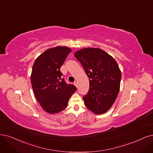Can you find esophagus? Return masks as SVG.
<instances>
[{
    "instance_id": "1",
    "label": "esophagus",
    "mask_w": 153,
    "mask_h": 153,
    "mask_svg": "<svg viewBox=\"0 0 153 153\" xmlns=\"http://www.w3.org/2000/svg\"><path fill=\"white\" fill-rule=\"evenodd\" d=\"M74 85L77 87V81H74Z\"/></svg>"
}]
</instances>
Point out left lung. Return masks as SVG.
Returning a JSON list of instances; mask_svg holds the SVG:
<instances>
[{
	"instance_id": "obj_1",
	"label": "left lung",
	"mask_w": 153,
	"mask_h": 153,
	"mask_svg": "<svg viewBox=\"0 0 153 153\" xmlns=\"http://www.w3.org/2000/svg\"><path fill=\"white\" fill-rule=\"evenodd\" d=\"M89 78V89L82 97L87 108L103 114L114 104L119 92L121 71L116 60L100 48H83L74 53Z\"/></svg>"
}]
</instances>
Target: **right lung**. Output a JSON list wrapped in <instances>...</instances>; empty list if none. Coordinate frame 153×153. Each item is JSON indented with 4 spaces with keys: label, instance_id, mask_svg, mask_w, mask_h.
<instances>
[{
    "label": "right lung",
    "instance_id": "right-lung-1",
    "mask_svg": "<svg viewBox=\"0 0 153 153\" xmlns=\"http://www.w3.org/2000/svg\"><path fill=\"white\" fill-rule=\"evenodd\" d=\"M72 50L67 47L49 48L39 55L33 65L31 82L35 96L43 109L51 114L65 110L68 101L77 90L68 84L60 72Z\"/></svg>",
    "mask_w": 153,
    "mask_h": 153
}]
</instances>
